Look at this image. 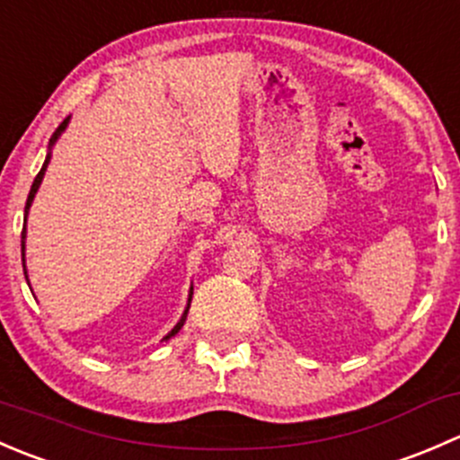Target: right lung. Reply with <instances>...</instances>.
Masks as SVG:
<instances>
[{"label": "right lung", "instance_id": "obj_1", "mask_svg": "<svg viewBox=\"0 0 460 460\" xmlns=\"http://www.w3.org/2000/svg\"><path fill=\"white\" fill-rule=\"evenodd\" d=\"M68 122H71V118H66L64 119L62 124H59L58 127V131L53 133V137H50L49 140V153H46V160H44V164H41V169H40V173H37V178H35V182H32V187H31V193H29V200H26V208H24V220H29V211H31V204H32V200H35V193L40 191V184H41V180H44V173H46V166H49V162H50V155H53V146H55V142L59 140V137H62V133L66 131V127H68ZM22 267H24V276H26V282H29V271H26V225H24V229H22ZM191 296H193V287L191 289H189V300H187V307H184V314L182 316H180V320H178V324H175L173 329H171L169 333H166L164 338H162V341H169V338H173L175 333L180 332V329H182V324H184V320H187V314H189V307H191Z\"/></svg>", "mask_w": 460, "mask_h": 460}]
</instances>
